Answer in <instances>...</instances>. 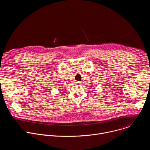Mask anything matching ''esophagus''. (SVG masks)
<instances>
[{
	"label": "esophagus",
	"instance_id": "34e87169",
	"mask_svg": "<svg viewBox=\"0 0 150 150\" xmlns=\"http://www.w3.org/2000/svg\"><path fill=\"white\" fill-rule=\"evenodd\" d=\"M76 83H78V84H79V83H81V82H76Z\"/></svg>",
	"mask_w": 150,
	"mask_h": 150
}]
</instances>
